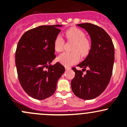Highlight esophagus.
Returning <instances> with one entry per match:
<instances>
[{
    "label": "esophagus",
    "mask_w": 127,
    "mask_h": 127,
    "mask_svg": "<svg viewBox=\"0 0 127 127\" xmlns=\"http://www.w3.org/2000/svg\"><path fill=\"white\" fill-rule=\"evenodd\" d=\"M65 70H70V69H71V67H70V66H65Z\"/></svg>",
    "instance_id": "obj_1"
}]
</instances>
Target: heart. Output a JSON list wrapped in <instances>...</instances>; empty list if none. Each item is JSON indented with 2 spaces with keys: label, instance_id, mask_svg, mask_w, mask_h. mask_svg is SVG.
Here are the masks:
<instances>
[{
  "label": "heart",
  "instance_id": "1",
  "mask_svg": "<svg viewBox=\"0 0 127 127\" xmlns=\"http://www.w3.org/2000/svg\"><path fill=\"white\" fill-rule=\"evenodd\" d=\"M65 36L68 40L74 42L70 53H64L57 57V61L65 66H70L77 63L82 57H86L92 48L91 40L86 37L83 31L76 27H71L65 32ZM65 41L61 35H59L55 38L54 48L56 52L60 53L63 50Z\"/></svg>",
  "mask_w": 127,
  "mask_h": 127
}]
</instances>
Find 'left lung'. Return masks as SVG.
I'll return each mask as SVG.
<instances>
[{
	"label": "left lung",
	"mask_w": 127,
	"mask_h": 127,
	"mask_svg": "<svg viewBox=\"0 0 127 127\" xmlns=\"http://www.w3.org/2000/svg\"><path fill=\"white\" fill-rule=\"evenodd\" d=\"M77 26L88 32L92 48L86 59L77 65L83 70L72 68L75 76L71 82V89L78 97L92 100L102 94L110 81L114 62V47L109 35L99 26L91 23ZM84 71L86 73L84 75Z\"/></svg>",
	"instance_id": "8db88e82"
}]
</instances>
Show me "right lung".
<instances>
[{
  "instance_id": "right-lung-1",
  "label": "right lung",
  "mask_w": 127,
  "mask_h": 127,
  "mask_svg": "<svg viewBox=\"0 0 127 127\" xmlns=\"http://www.w3.org/2000/svg\"><path fill=\"white\" fill-rule=\"evenodd\" d=\"M62 25L40 26L26 32L19 40L15 63L19 83L29 96L44 100L54 94L58 79L65 71L56 58L54 41ZM47 68V70L45 69Z\"/></svg>"
}]
</instances>
